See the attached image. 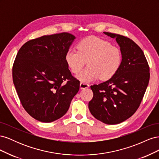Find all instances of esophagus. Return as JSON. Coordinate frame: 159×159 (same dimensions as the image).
<instances>
[{"instance_id": "1", "label": "esophagus", "mask_w": 159, "mask_h": 159, "mask_svg": "<svg viewBox=\"0 0 159 159\" xmlns=\"http://www.w3.org/2000/svg\"><path fill=\"white\" fill-rule=\"evenodd\" d=\"M80 89H86L89 87V85L88 84H85V83H84V82H81L80 84Z\"/></svg>"}]
</instances>
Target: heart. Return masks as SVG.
I'll list each match as a JSON object with an SVG mask.
<instances>
[{"label": "heart", "instance_id": "1", "mask_svg": "<svg viewBox=\"0 0 159 159\" xmlns=\"http://www.w3.org/2000/svg\"><path fill=\"white\" fill-rule=\"evenodd\" d=\"M78 51L66 50L64 59L74 74H78L88 61L87 68L77 75L82 82H90L99 78L107 80L117 73L122 62V54L118 47L97 36H88L77 44Z\"/></svg>", "mask_w": 159, "mask_h": 159}]
</instances>
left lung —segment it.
<instances>
[{"mask_svg":"<svg viewBox=\"0 0 159 159\" xmlns=\"http://www.w3.org/2000/svg\"><path fill=\"white\" fill-rule=\"evenodd\" d=\"M104 34L115 38L121 52L122 62L111 78L91 85L93 97L88 107L95 119L105 124L115 125L136 112L146 91L150 73L145 54L135 42L117 34Z\"/></svg>","mask_w":159,"mask_h":159,"instance_id":"8db88e82","label":"left lung"}]
</instances>
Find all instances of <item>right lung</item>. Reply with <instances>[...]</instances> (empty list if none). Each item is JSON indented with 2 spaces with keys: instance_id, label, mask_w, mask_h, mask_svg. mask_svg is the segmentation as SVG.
Wrapping results in <instances>:
<instances>
[{
  "instance_id": "obj_1",
  "label": "right lung",
  "mask_w": 159,
  "mask_h": 159,
  "mask_svg": "<svg viewBox=\"0 0 159 159\" xmlns=\"http://www.w3.org/2000/svg\"><path fill=\"white\" fill-rule=\"evenodd\" d=\"M75 36L68 32L28 41L18 50L12 80L22 107L38 121L50 123L66 113L80 89L64 59Z\"/></svg>"
}]
</instances>
